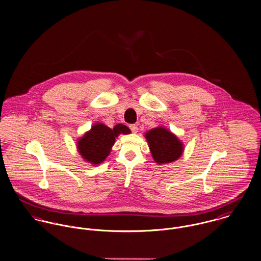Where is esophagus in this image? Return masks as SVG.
<instances>
[{"mask_svg": "<svg viewBox=\"0 0 261 261\" xmlns=\"http://www.w3.org/2000/svg\"><path fill=\"white\" fill-rule=\"evenodd\" d=\"M130 129L133 133H137L138 132V127L136 125H130Z\"/></svg>", "mask_w": 261, "mask_h": 261, "instance_id": "34e87169", "label": "esophagus"}]
</instances>
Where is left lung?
<instances>
[{
  "label": "left lung",
  "mask_w": 261,
  "mask_h": 261,
  "mask_svg": "<svg viewBox=\"0 0 261 261\" xmlns=\"http://www.w3.org/2000/svg\"><path fill=\"white\" fill-rule=\"evenodd\" d=\"M144 137L157 164L174 162L182 155L185 150L182 142L175 134L163 126L147 131Z\"/></svg>",
  "instance_id": "obj_1"
}]
</instances>
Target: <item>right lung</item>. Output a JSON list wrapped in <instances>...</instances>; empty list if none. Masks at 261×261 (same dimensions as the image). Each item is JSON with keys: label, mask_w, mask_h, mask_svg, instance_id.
<instances>
[{"label": "right lung", "mask_w": 261, "mask_h": 261, "mask_svg": "<svg viewBox=\"0 0 261 261\" xmlns=\"http://www.w3.org/2000/svg\"><path fill=\"white\" fill-rule=\"evenodd\" d=\"M131 130L123 125L117 124L113 129L103 123H96L76 142L80 155L92 165L101 164L109 156L116 138L120 135L130 134Z\"/></svg>", "instance_id": "add662e5"}]
</instances>
